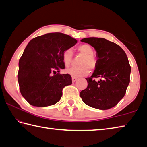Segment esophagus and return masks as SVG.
<instances>
[{"label": "esophagus", "mask_w": 147, "mask_h": 147, "mask_svg": "<svg viewBox=\"0 0 147 147\" xmlns=\"http://www.w3.org/2000/svg\"><path fill=\"white\" fill-rule=\"evenodd\" d=\"M76 80H77V78H75V77H72V82H73V83L75 82Z\"/></svg>", "instance_id": "34e87169"}]
</instances>
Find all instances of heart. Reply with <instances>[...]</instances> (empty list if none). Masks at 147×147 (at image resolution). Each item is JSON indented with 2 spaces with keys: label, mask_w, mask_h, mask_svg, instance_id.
<instances>
[{
  "label": "heart",
  "mask_w": 147,
  "mask_h": 147,
  "mask_svg": "<svg viewBox=\"0 0 147 147\" xmlns=\"http://www.w3.org/2000/svg\"><path fill=\"white\" fill-rule=\"evenodd\" d=\"M78 51L83 57L81 59L80 64L82 65L78 67H72L65 70V72L72 76L80 77L86 75L89 72V68L94 69L96 65V59L93 55V49L88 44H83L78 47ZM62 61L65 66L68 67L70 65L73 52L71 49H67L62 53Z\"/></svg>",
  "instance_id": "heart-1"
}]
</instances>
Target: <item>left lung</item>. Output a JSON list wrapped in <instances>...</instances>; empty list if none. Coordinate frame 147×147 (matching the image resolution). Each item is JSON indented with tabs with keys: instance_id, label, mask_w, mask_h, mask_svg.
<instances>
[{
	"instance_id": "8db88e82",
	"label": "left lung",
	"mask_w": 147,
	"mask_h": 147,
	"mask_svg": "<svg viewBox=\"0 0 147 147\" xmlns=\"http://www.w3.org/2000/svg\"><path fill=\"white\" fill-rule=\"evenodd\" d=\"M94 47L97 61L91 77L86 78L87 88L80 92L83 102L90 107L107 110L124 97L130 82L131 66L125 52L116 43L102 38L81 40ZM102 79L96 82L95 77Z\"/></svg>"
}]
</instances>
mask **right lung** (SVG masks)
Segmentation results:
<instances>
[{"label": "right lung", "mask_w": 147, "mask_h": 147, "mask_svg": "<svg viewBox=\"0 0 147 147\" xmlns=\"http://www.w3.org/2000/svg\"><path fill=\"white\" fill-rule=\"evenodd\" d=\"M76 43L61 33H47L28 43L19 61L18 80L21 95L30 105L47 107L60 100L62 89L71 85L72 78L56 71L65 67L62 53Z\"/></svg>", "instance_id": "1"}]
</instances>
